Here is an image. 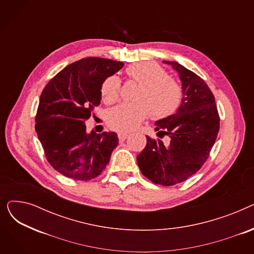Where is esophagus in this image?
<instances>
[{"label": "esophagus", "instance_id": "obj_1", "mask_svg": "<svg viewBox=\"0 0 254 254\" xmlns=\"http://www.w3.org/2000/svg\"><path fill=\"white\" fill-rule=\"evenodd\" d=\"M127 134H126V132H118V140L119 141H125L127 138Z\"/></svg>", "mask_w": 254, "mask_h": 254}]
</instances>
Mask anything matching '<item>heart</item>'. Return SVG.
<instances>
[{
	"label": "heart",
	"instance_id": "b5f03b06",
	"mask_svg": "<svg viewBox=\"0 0 254 254\" xmlns=\"http://www.w3.org/2000/svg\"><path fill=\"white\" fill-rule=\"evenodd\" d=\"M127 78L140 84L135 95V103H125L107 113L108 126L117 131L127 132L138 127L150 116L161 120L174 115L183 101V88L178 80L167 74L159 64L140 62L128 65ZM122 83L117 76L107 77L101 86L102 99L106 104L119 100Z\"/></svg>",
	"mask_w": 254,
	"mask_h": 254
}]
</instances>
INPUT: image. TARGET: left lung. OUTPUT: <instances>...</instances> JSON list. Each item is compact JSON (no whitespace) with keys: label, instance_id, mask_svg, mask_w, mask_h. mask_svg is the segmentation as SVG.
<instances>
[{"label":"left lung","instance_id":"8db88e82","mask_svg":"<svg viewBox=\"0 0 254 254\" xmlns=\"http://www.w3.org/2000/svg\"><path fill=\"white\" fill-rule=\"evenodd\" d=\"M173 65L182 81L183 101L177 113L155 123L159 138L147 136L137 156L142 174L155 184L172 186L188 180L203 167L219 131L215 98L204 80L177 62ZM170 141L164 144L161 138Z\"/></svg>","mask_w":254,"mask_h":254}]
</instances>
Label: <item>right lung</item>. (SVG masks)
Here are the masks:
<instances>
[{
    "mask_svg": "<svg viewBox=\"0 0 254 254\" xmlns=\"http://www.w3.org/2000/svg\"><path fill=\"white\" fill-rule=\"evenodd\" d=\"M123 66V62L85 58L66 65L44 87L35 128L48 163L64 176L87 181L108 165L117 135L87 134L84 122L101 103L104 80Z\"/></svg>",
    "mask_w": 254,
    "mask_h": 254,
    "instance_id": "1",
    "label": "right lung"
}]
</instances>
